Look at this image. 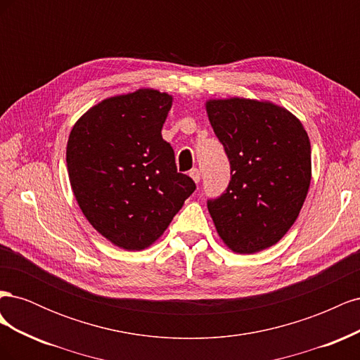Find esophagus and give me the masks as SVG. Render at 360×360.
Instances as JSON below:
<instances>
[{"mask_svg":"<svg viewBox=\"0 0 360 360\" xmlns=\"http://www.w3.org/2000/svg\"><path fill=\"white\" fill-rule=\"evenodd\" d=\"M189 176L192 177V180L195 183H200V180H201V171L198 168H193V169L189 171Z\"/></svg>","mask_w":360,"mask_h":360,"instance_id":"34e87169","label":"esophagus"}]
</instances>
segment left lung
Instances as JSON below:
<instances>
[{
  "instance_id": "left-lung-1",
  "label": "left lung",
  "mask_w": 360,
  "mask_h": 360,
  "mask_svg": "<svg viewBox=\"0 0 360 360\" xmlns=\"http://www.w3.org/2000/svg\"><path fill=\"white\" fill-rule=\"evenodd\" d=\"M213 132L230 160L226 191L207 200L224 243L254 254L290 230L311 183V144L302 123L270 102L250 99L205 103Z\"/></svg>"
}]
</instances>
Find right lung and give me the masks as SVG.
<instances>
[{"label": "right lung", "mask_w": 360, "mask_h": 360, "mask_svg": "<svg viewBox=\"0 0 360 360\" xmlns=\"http://www.w3.org/2000/svg\"><path fill=\"white\" fill-rule=\"evenodd\" d=\"M172 97L158 90L105 99L73 126L69 179L84 216L118 248L141 250L167 230L195 181L162 138Z\"/></svg>", "instance_id": "right-lung-1"}]
</instances>
